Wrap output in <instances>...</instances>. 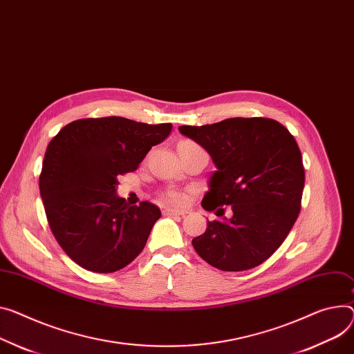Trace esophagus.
Listing matches in <instances>:
<instances>
[{
	"label": "esophagus",
	"instance_id": "esophagus-1",
	"mask_svg": "<svg viewBox=\"0 0 354 354\" xmlns=\"http://www.w3.org/2000/svg\"><path fill=\"white\" fill-rule=\"evenodd\" d=\"M162 214L165 215H178V216H184L188 214L187 209H173V208H165L162 209Z\"/></svg>",
	"mask_w": 354,
	"mask_h": 354
}]
</instances>
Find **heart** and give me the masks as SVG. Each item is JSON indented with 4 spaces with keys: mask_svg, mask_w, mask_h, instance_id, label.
<instances>
[{
    "mask_svg": "<svg viewBox=\"0 0 354 354\" xmlns=\"http://www.w3.org/2000/svg\"><path fill=\"white\" fill-rule=\"evenodd\" d=\"M181 145H194V143H193V142H183ZM166 200L170 201V203L178 204V203H181V201L184 200V197H183V194L178 193V192H169V193H166Z\"/></svg>",
    "mask_w": 354,
    "mask_h": 354,
    "instance_id": "1",
    "label": "heart"
}]
</instances>
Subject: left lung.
<instances>
[{
	"label": "left lung",
	"instance_id": "1",
	"mask_svg": "<svg viewBox=\"0 0 354 354\" xmlns=\"http://www.w3.org/2000/svg\"><path fill=\"white\" fill-rule=\"evenodd\" d=\"M211 156L216 171L203 198L207 211L232 209L208 221L193 239L197 254L227 272L247 270L274 254L292 230L305 185L302 154L289 130L266 118H232L205 126H180Z\"/></svg>",
	"mask_w": 354,
	"mask_h": 354
}]
</instances>
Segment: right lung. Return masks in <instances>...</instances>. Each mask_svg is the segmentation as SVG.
<instances>
[{"label":"right lung","mask_w":354,"mask_h":354,"mask_svg":"<svg viewBox=\"0 0 354 354\" xmlns=\"http://www.w3.org/2000/svg\"><path fill=\"white\" fill-rule=\"evenodd\" d=\"M171 129L119 116L80 119L49 142L39 192L53 236L79 266L111 274L143 251L160 208L130 205L116 188Z\"/></svg>","instance_id":"obj_1"}]
</instances>
